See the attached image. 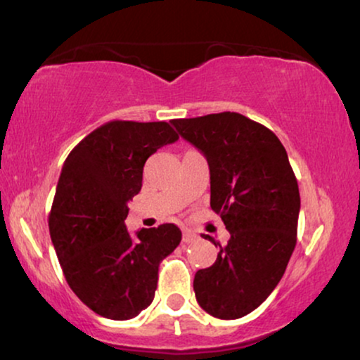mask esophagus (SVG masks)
Listing matches in <instances>:
<instances>
[{
  "instance_id": "1",
  "label": "esophagus",
  "mask_w": 360,
  "mask_h": 360,
  "mask_svg": "<svg viewBox=\"0 0 360 360\" xmlns=\"http://www.w3.org/2000/svg\"><path fill=\"white\" fill-rule=\"evenodd\" d=\"M195 240H197V235H195V233H191V231H185L184 238H181V241H184V243H193Z\"/></svg>"
}]
</instances>
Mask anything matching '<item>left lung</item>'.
Listing matches in <instances>:
<instances>
[{"label": "left lung", "instance_id": "left-lung-1", "mask_svg": "<svg viewBox=\"0 0 360 360\" xmlns=\"http://www.w3.org/2000/svg\"><path fill=\"white\" fill-rule=\"evenodd\" d=\"M172 124L207 157L210 207L230 231L225 246L218 243L217 261L195 274V296L213 317L238 319L255 311L286 271L301 207L296 175L276 135L236 112Z\"/></svg>", "mask_w": 360, "mask_h": 360}]
</instances>
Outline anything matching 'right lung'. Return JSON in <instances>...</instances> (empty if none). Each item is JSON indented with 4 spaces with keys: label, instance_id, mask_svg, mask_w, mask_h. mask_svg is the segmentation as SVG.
Listing matches in <instances>:
<instances>
[{
    "label": "right lung",
    "instance_id": "right-lung-1",
    "mask_svg": "<svg viewBox=\"0 0 360 360\" xmlns=\"http://www.w3.org/2000/svg\"><path fill=\"white\" fill-rule=\"evenodd\" d=\"M176 139L167 122L110 120L84 137L60 170L51 240L69 288L107 319H132L152 304L158 266L181 241L174 223L135 236L124 225L147 158Z\"/></svg>",
    "mask_w": 360,
    "mask_h": 360
}]
</instances>
